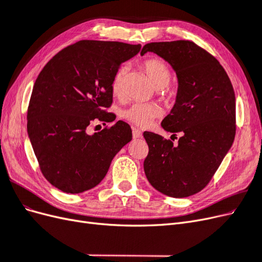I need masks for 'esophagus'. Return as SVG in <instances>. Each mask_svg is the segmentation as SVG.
Instances as JSON below:
<instances>
[{
    "label": "esophagus",
    "instance_id": "34e87169",
    "mask_svg": "<svg viewBox=\"0 0 262 262\" xmlns=\"http://www.w3.org/2000/svg\"><path fill=\"white\" fill-rule=\"evenodd\" d=\"M132 137H133V139H139V138H141V137H142L141 130H139V129H137V128H133V129H132Z\"/></svg>",
    "mask_w": 262,
    "mask_h": 262
}]
</instances>
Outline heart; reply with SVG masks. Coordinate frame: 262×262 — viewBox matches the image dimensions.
<instances>
[{"mask_svg":"<svg viewBox=\"0 0 262 262\" xmlns=\"http://www.w3.org/2000/svg\"><path fill=\"white\" fill-rule=\"evenodd\" d=\"M143 69L147 74L152 84L161 89L171 80V71L167 63L160 58H149L143 62ZM125 74V68H119L113 76L110 89L115 96H119L122 92V84ZM173 95V92L172 94ZM162 109L154 104H146V102H134L128 108L122 110L121 116L126 121L139 126H147L153 122L154 119L162 116Z\"/></svg>","mask_w":262,"mask_h":262,"instance_id":"obj_1","label":"heart"}]
</instances>
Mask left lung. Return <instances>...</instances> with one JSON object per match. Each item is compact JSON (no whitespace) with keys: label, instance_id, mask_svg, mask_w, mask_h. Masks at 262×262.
<instances>
[{"label":"left lung","instance_id":"8db88e82","mask_svg":"<svg viewBox=\"0 0 262 262\" xmlns=\"http://www.w3.org/2000/svg\"><path fill=\"white\" fill-rule=\"evenodd\" d=\"M147 51L160 55L176 71V104L162 126L181 137L173 145L156 133H143L148 145L145 175L149 184L166 195L190 196L208 186L234 142L233 85L220 62L192 41L150 42L141 54Z\"/></svg>","mask_w":262,"mask_h":262}]
</instances>
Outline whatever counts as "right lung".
I'll return each instance as SVG.
<instances>
[{
  "label": "right lung",
  "instance_id": "1",
  "mask_svg": "<svg viewBox=\"0 0 262 262\" xmlns=\"http://www.w3.org/2000/svg\"><path fill=\"white\" fill-rule=\"evenodd\" d=\"M141 45L80 40L59 51L39 73L27 110V131L39 168L52 186L80 193L104 179L115 155L132 139L121 120L110 121L113 76Z\"/></svg>",
  "mask_w": 262,
  "mask_h": 262
}]
</instances>
